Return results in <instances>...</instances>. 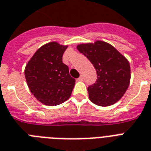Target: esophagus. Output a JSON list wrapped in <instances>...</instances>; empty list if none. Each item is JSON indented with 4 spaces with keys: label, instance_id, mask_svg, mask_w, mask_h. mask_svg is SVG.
<instances>
[{
    "label": "esophagus",
    "instance_id": "34e87169",
    "mask_svg": "<svg viewBox=\"0 0 151 151\" xmlns=\"http://www.w3.org/2000/svg\"><path fill=\"white\" fill-rule=\"evenodd\" d=\"M82 80H83V78H82V76H81L80 78H78V81H82Z\"/></svg>",
    "mask_w": 151,
    "mask_h": 151
}]
</instances>
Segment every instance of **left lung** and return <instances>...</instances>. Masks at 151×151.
Instances as JSON below:
<instances>
[{
	"instance_id": "8db88e82",
	"label": "left lung",
	"mask_w": 151,
	"mask_h": 151,
	"mask_svg": "<svg viewBox=\"0 0 151 151\" xmlns=\"http://www.w3.org/2000/svg\"><path fill=\"white\" fill-rule=\"evenodd\" d=\"M77 48L87 57L96 70V81L88 88L90 100L100 106L117 103L130 83L131 72L128 59L105 41L81 44Z\"/></svg>"
}]
</instances>
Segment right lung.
I'll return each instance as SVG.
<instances>
[{
	"mask_svg": "<svg viewBox=\"0 0 151 151\" xmlns=\"http://www.w3.org/2000/svg\"><path fill=\"white\" fill-rule=\"evenodd\" d=\"M66 48L55 41L45 44L26 66L27 85L34 97L45 105H59L71 96L75 79L71 78L68 66L63 63Z\"/></svg>",
	"mask_w": 151,
	"mask_h": 151,
	"instance_id": "obj_1",
	"label": "right lung"
}]
</instances>
